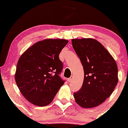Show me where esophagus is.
<instances>
[{
	"mask_svg": "<svg viewBox=\"0 0 128 128\" xmlns=\"http://www.w3.org/2000/svg\"><path fill=\"white\" fill-rule=\"evenodd\" d=\"M73 78H74V77L73 76H70V77L69 78H68V81H69V82H71V81H72V80H73Z\"/></svg>",
	"mask_w": 128,
	"mask_h": 128,
	"instance_id": "1",
	"label": "esophagus"
}]
</instances>
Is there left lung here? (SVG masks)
Returning a JSON list of instances; mask_svg holds the SVG:
<instances>
[{"instance_id": "obj_1", "label": "left lung", "mask_w": 128, "mask_h": 128, "mask_svg": "<svg viewBox=\"0 0 128 128\" xmlns=\"http://www.w3.org/2000/svg\"><path fill=\"white\" fill-rule=\"evenodd\" d=\"M72 44L84 71L83 84L74 97L82 108L97 106L112 95L118 84L116 62L96 40L72 39Z\"/></svg>"}]
</instances>
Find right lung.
Returning <instances> with one entry per match:
<instances>
[{
	"label": "right lung",
	"instance_id": "obj_1",
	"mask_svg": "<svg viewBox=\"0 0 128 128\" xmlns=\"http://www.w3.org/2000/svg\"><path fill=\"white\" fill-rule=\"evenodd\" d=\"M68 43L64 39H46L27 49L18 60L15 79L24 97L38 106L52 102L64 84L59 55Z\"/></svg>",
	"mask_w": 128,
	"mask_h": 128
}]
</instances>
